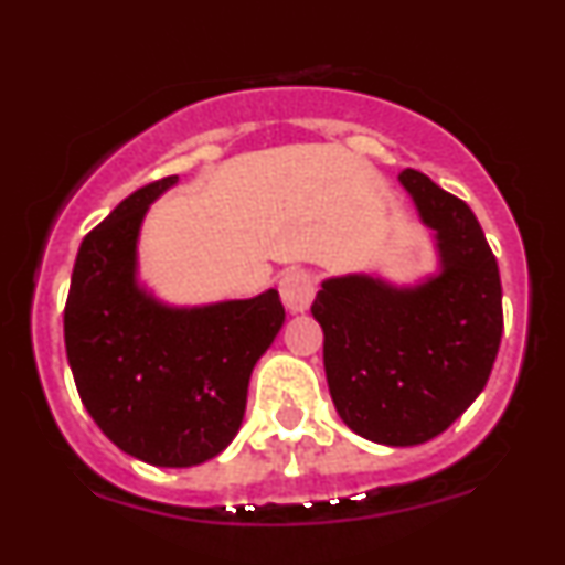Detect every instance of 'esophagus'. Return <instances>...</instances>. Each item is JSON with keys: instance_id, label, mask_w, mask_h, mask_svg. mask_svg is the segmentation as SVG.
Returning a JSON list of instances; mask_svg holds the SVG:
<instances>
[{"instance_id": "1", "label": "esophagus", "mask_w": 565, "mask_h": 565, "mask_svg": "<svg viewBox=\"0 0 565 565\" xmlns=\"http://www.w3.org/2000/svg\"><path fill=\"white\" fill-rule=\"evenodd\" d=\"M278 291H281L284 308H287L289 313H305V310L310 308V302H313L316 278L305 268L287 270V274L281 276V281H278Z\"/></svg>"}]
</instances>
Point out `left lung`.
Returning <instances> with one entry per match:
<instances>
[{"label": "left lung", "instance_id": "1", "mask_svg": "<svg viewBox=\"0 0 565 565\" xmlns=\"http://www.w3.org/2000/svg\"><path fill=\"white\" fill-rule=\"evenodd\" d=\"M398 180L436 231L440 276L417 289L329 278L316 295L323 369L337 414L374 444L417 446L444 433L489 382L502 340V281L481 223L417 170Z\"/></svg>", "mask_w": 565, "mask_h": 565}]
</instances>
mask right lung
<instances>
[{
    "mask_svg": "<svg viewBox=\"0 0 565 565\" xmlns=\"http://www.w3.org/2000/svg\"><path fill=\"white\" fill-rule=\"evenodd\" d=\"M178 174L138 188L84 236L63 337L76 391L108 438L157 468H191L231 444L257 359L284 323L278 291L174 310L135 284L148 204Z\"/></svg>",
    "mask_w": 565,
    "mask_h": 565,
    "instance_id": "1",
    "label": "right lung"
}]
</instances>
